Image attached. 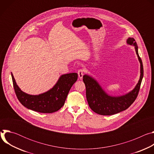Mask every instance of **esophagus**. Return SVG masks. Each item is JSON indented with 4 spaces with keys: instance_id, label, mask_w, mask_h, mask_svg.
Returning <instances> with one entry per match:
<instances>
[{
    "instance_id": "obj_1",
    "label": "esophagus",
    "mask_w": 154,
    "mask_h": 154,
    "mask_svg": "<svg viewBox=\"0 0 154 154\" xmlns=\"http://www.w3.org/2000/svg\"><path fill=\"white\" fill-rule=\"evenodd\" d=\"M83 72H84V70L82 69H80L78 71L77 73H78V75H79V77L80 80L82 79L83 78Z\"/></svg>"
}]
</instances>
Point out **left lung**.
Segmentation results:
<instances>
[{
	"instance_id": "1",
	"label": "left lung",
	"mask_w": 154,
	"mask_h": 154,
	"mask_svg": "<svg viewBox=\"0 0 154 154\" xmlns=\"http://www.w3.org/2000/svg\"><path fill=\"white\" fill-rule=\"evenodd\" d=\"M128 45L134 46L139 62L140 63V79L134 88L128 93L118 96L108 94L99 83L93 77L85 74L83 80L86 86V96L88 103L95 113L101 115H112L125 110L136 99L143 78V66L138 54V48L133 38H128Z\"/></svg>"
}]
</instances>
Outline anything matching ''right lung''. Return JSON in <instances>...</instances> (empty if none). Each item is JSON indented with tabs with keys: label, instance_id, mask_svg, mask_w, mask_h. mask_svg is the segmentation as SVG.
Wrapping results in <instances>:
<instances>
[{
	"label": "right lung",
	"instance_id": "1",
	"mask_svg": "<svg viewBox=\"0 0 154 154\" xmlns=\"http://www.w3.org/2000/svg\"><path fill=\"white\" fill-rule=\"evenodd\" d=\"M11 77L15 93L22 104L35 112L51 113L58 111L64 105L69 90L77 80L78 75L75 72L63 74L52 88L38 95L29 94L22 91L12 73Z\"/></svg>",
	"mask_w": 154,
	"mask_h": 154
}]
</instances>
